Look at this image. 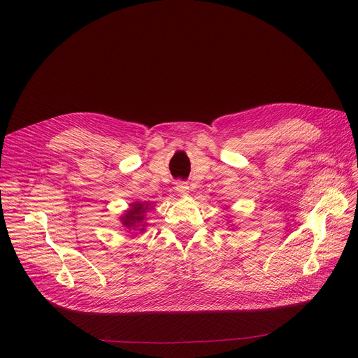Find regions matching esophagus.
<instances>
[{
    "mask_svg": "<svg viewBox=\"0 0 358 358\" xmlns=\"http://www.w3.org/2000/svg\"><path fill=\"white\" fill-rule=\"evenodd\" d=\"M176 190L180 193V194H185L187 192H189V184H187V181H177L176 182Z\"/></svg>",
    "mask_w": 358,
    "mask_h": 358,
    "instance_id": "obj_1",
    "label": "esophagus"
}]
</instances>
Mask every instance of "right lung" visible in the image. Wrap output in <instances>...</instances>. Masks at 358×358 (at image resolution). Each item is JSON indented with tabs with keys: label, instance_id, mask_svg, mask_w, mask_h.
<instances>
[{
	"label": "right lung",
	"instance_id": "add662e5",
	"mask_svg": "<svg viewBox=\"0 0 358 358\" xmlns=\"http://www.w3.org/2000/svg\"><path fill=\"white\" fill-rule=\"evenodd\" d=\"M130 206H131V209H129L126 212V215L122 217L123 224H124L127 229L135 228L136 223H141L143 220V213L146 210V208H143V206H148V204H145V203H134V204H130ZM141 231H143V229H141Z\"/></svg>",
	"mask_w": 358,
	"mask_h": 358
}]
</instances>
